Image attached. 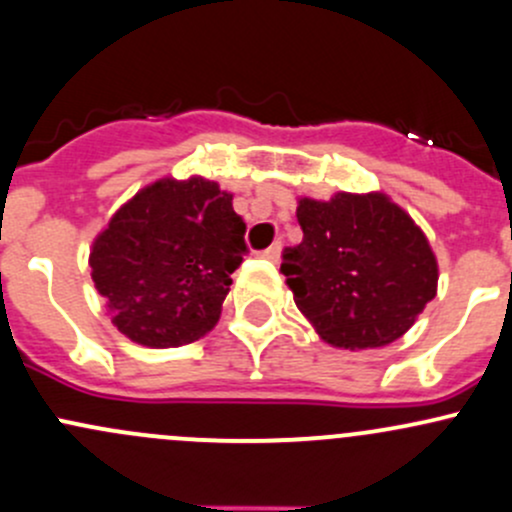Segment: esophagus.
Segmentation results:
<instances>
[{"label": "esophagus", "mask_w": 512, "mask_h": 512, "mask_svg": "<svg viewBox=\"0 0 512 512\" xmlns=\"http://www.w3.org/2000/svg\"><path fill=\"white\" fill-rule=\"evenodd\" d=\"M279 252H282V245H279V242H274V245L267 247V250H262L260 255L265 257V260H272V262H277V260H279Z\"/></svg>", "instance_id": "obj_1"}]
</instances>
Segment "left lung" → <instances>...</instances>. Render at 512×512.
<instances>
[{"label": "left lung", "mask_w": 512, "mask_h": 512, "mask_svg": "<svg viewBox=\"0 0 512 512\" xmlns=\"http://www.w3.org/2000/svg\"><path fill=\"white\" fill-rule=\"evenodd\" d=\"M304 240L282 274L299 311L336 348H380L410 331L437 294L439 267L419 225L385 193L299 198Z\"/></svg>", "instance_id": "8db88e82"}]
</instances>
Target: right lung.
Listing matches in <instances>:
<instances>
[{
  "instance_id": "1",
  "label": "right lung",
  "mask_w": 512,
  "mask_h": 512,
  "mask_svg": "<svg viewBox=\"0 0 512 512\" xmlns=\"http://www.w3.org/2000/svg\"><path fill=\"white\" fill-rule=\"evenodd\" d=\"M245 223L215 181L159 179L129 198L90 250L95 289L129 341L176 348L218 324Z\"/></svg>"
}]
</instances>
